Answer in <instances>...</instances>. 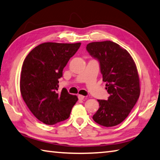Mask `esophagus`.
Returning a JSON list of instances; mask_svg holds the SVG:
<instances>
[{
	"instance_id": "34e87169",
	"label": "esophagus",
	"mask_w": 160,
	"mask_h": 160,
	"mask_svg": "<svg viewBox=\"0 0 160 160\" xmlns=\"http://www.w3.org/2000/svg\"><path fill=\"white\" fill-rule=\"evenodd\" d=\"M78 99H79L80 100H82L85 99V97H84L83 95H81V94H79V95H78Z\"/></svg>"
}]
</instances>
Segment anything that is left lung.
I'll return each instance as SVG.
<instances>
[{
	"instance_id": "1",
	"label": "left lung",
	"mask_w": 160,
	"mask_h": 160,
	"mask_svg": "<svg viewBox=\"0 0 160 160\" xmlns=\"http://www.w3.org/2000/svg\"><path fill=\"white\" fill-rule=\"evenodd\" d=\"M87 51L99 62L103 81L109 94L107 100L98 99L99 108L93 120L112 127L127 118L140 96V79L133 59L125 48L111 41L92 42Z\"/></svg>"
}]
</instances>
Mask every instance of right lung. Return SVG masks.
<instances>
[{
	"instance_id": "right-lung-1",
	"label": "right lung",
	"mask_w": 160,
	"mask_h": 160,
	"mask_svg": "<svg viewBox=\"0 0 160 160\" xmlns=\"http://www.w3.org/2000/svg\"><path fill=\"white\" fill-rule=\"evenodd\" d=\"M81 43L46 42L33 48L23 62L20 73V92L27 106L38 120L53 125L69 118L78 100L63 88L58 79L69 59Z\"/></svg>"
}]
</instances>
